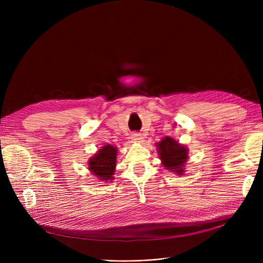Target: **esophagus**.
I'll use <instances>...</instances> for the list:
<instances>
[{"mask_svg":"<svg viewBox=\"0 0 263 263\" xmlns=\"http://www.w3.org/2000/svg\"><path fill=\"white\" fill-rule=\"evenodd\" d=\"M131 140L134 143H142L143 142V136L141 134H139V133H133L131 135Z\"/></svg>","mask_w":263,"mask_h":263,"instance_id":"esophagus-1","label":"esophagus"}]
</instances>
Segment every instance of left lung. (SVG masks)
Here are the masks:
<instances>
[{
	"mask_svg": "<svg viewBox=\"0 0 263 263\" xmlns=\"http://www.w3.org/2000/svg\"><path fill=\"white\" fill-rule=\"evenodd\" d=\"M158 155L165 170L176 175H184L189 160V149L171 136H165L157 143Z\"/></svg>",
	"mask_w": 263,
	"mask_h": 263,
	"instance_id": "1",
	"label": "left lung"
}]
</instances>
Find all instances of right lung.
I'll return each mask as SVG.
<instances>
[{
	"label": "right lung",
	"mask_w": 263,
	"mask_h": 263,
	"mask_svg": "<svg viewBox=\"0 0 263 263\" xmlns=\"http://www.w3.org/2000/svg\"><path fill=\"white\" fill-rule=\"evenodd\" d=\"M117 154V147L106 144L89 158L87 168L98 180L110 182L114 179Z\"/></svg>",
	"instance_id": "1"
}]
</instances>
